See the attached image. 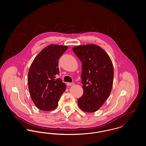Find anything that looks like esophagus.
Instances as JSON below:
<instances>
[{"label":"esophagus","instance_id":"34e87169","mask_svg":"<svg viewBox=\"0 0 146 146\" xmlns=\"http://www.w3.org/2000/svg\"><path fill=\"white\" fill-rule=\"evenodd\" d=\"M74 84L73 83H67V85L68 86H72V85H73Z\"/></svg>","mask_w":146,"mask_h":146}]
</instances>
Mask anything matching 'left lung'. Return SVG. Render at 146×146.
<instances>
[{
    "label": "left lung",
    "instance_id": "8db88e82",
    "mask_svg": "<svg viewBox=\"0 0 146 146\" xmlns=\"http://www.w3.org/2000/svg\"><path fill=\"white\" fill-rule=\"evenodd\" d=\"M73 51L82 64L84 92L78 100V106L84 111H97L111 92L114 77L111 60L105 51L95 44L79 45Z\"/></svg>",
    "mask_w": 146,
    "mask_h": 146
}]
</instances>
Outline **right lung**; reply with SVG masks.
I'll list each match as a JSON object with an SVG mask.
<instances>
[{
    "mask_svg": "<svg viewBox=\"0 0 146 146\" xmlns=\"http://www.w3.org/2000/svg\"><path fill=\"white\" fill-rule=\"evenodd\" d=\"M67 49V46L51 44L42 50L31 66L29 91L33 103L40 110H54L66 90V84L56 76L60 74L58 60Z\"/></svg>",
    "mask_w": 146,
    "mask_h": 146,
    "instance_id": "add662e5",
    "label": "right lung"
}]
</instances>
